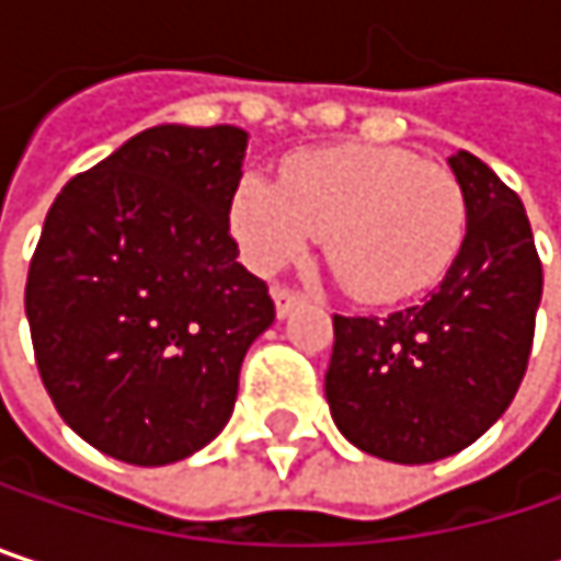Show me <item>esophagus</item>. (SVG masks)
Here are the masks:
<instances>
[{"label":"esophagus","instance_id":"esophagus-1","mask_svg":"<svg viewBox=\"0 0 561 561\" xmlns=\"http://www.w3.org/2000/svg\"><path fill=\"white\" fill-rule=\"evenodd\" d=\"M273 301H276V314L285 318L295 305H301V295L291 291V288H285V285H276V288H273Z\"/></svg>","mask_w":561,"mask_h":561}]
</instances>
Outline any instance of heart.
<instances>
[{"label": "heart", "instance_id": "obj_1", "mask_svg": "<svg viewBox=\"0 0 561 561\" xmlns=\"http://www.w3.org/2000/svg\"><path fill=\"white\" fill-rule=\"evenodd\" d=\"M256 273L295 263L324 233V256L360 301H399L445 276L465 240L458 178L396 146H331L291 156L279 187L247 178L230 207Z\"/></svg>", "mask_w": 561, "mask_h": 561}]
</instances>
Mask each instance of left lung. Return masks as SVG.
Listing matches in <instances>:
<instances>
[{
	"label": "left lung",
	"mask_w": 561,
	"mask_h": 561,
	"mask_svg": "<svg viewBox=\"0 0 561 561\" xmlns=\"http://www.w3.org/2000/svg\"><path fill=\"white\" fill-rule=\"evenodd\" d=\"M448 165L468 230L442 285L387 318L334 314L331 419L351 445L396 465L442 461L504 415L542 298V263L516 191L471 152Z\"/></svg>",
	"instance_id": "1"
}]
</instances>
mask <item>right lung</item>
<instances>
[{
  "label": "right lung",
  "mask_w": 561,
  "mask_h": 561,
  "mask_svg": "<svg viewBox=\"0 0 561 561\" xmlns=\"http://www.w3.org/2000/svg\"><path fill=\"white\" fill-rule=\"evenodd\" d=\"M250 136L152 126L55 197L25 285L42 383L103 455L159 468L230 422L250 344L276 321L230 207Z\"/></svg>",
  "instance_id": "1"
}]
</instances>
